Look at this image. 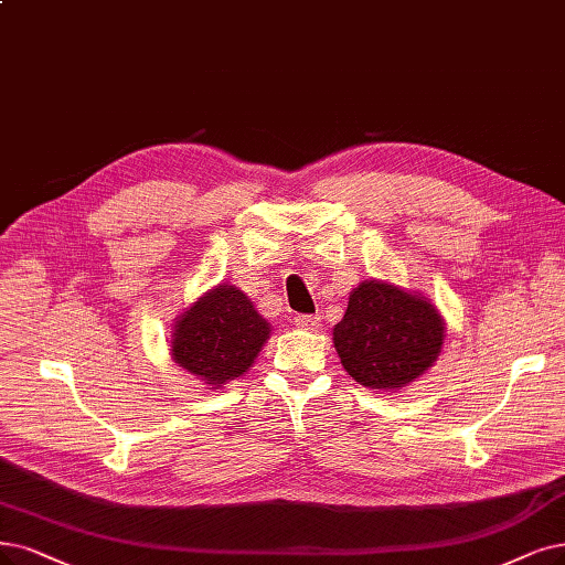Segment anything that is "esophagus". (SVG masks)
I'll use <instances>...</instances> for the list:
<instances>
[{
	"label": "esophagus",
	"mask_w": 565,
	"mask_h": 565,
	"mask_svg": "<svg viewBox=\"0 0 565 565\" xmlns=\"http://www.w3.org/2000/svg\"><path fill=\"white\" fill-rule=\"evenodd\" d=\"M294 323L300 328V330H319V326H321V317L319 315H298L296 319H294Z\"/></svg>",
	"instance_id": "1"
}]
</instances>
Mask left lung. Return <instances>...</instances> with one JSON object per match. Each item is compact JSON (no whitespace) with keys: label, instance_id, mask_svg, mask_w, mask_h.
Returning a JSON list of instances; mask_svg holds the SVG:
<instances>
[{"label":"left lung","instance_id":"1","mask_svg":"<svg viewBox=\"0 0 565 565\" xmlns=\"http://www.w3.org/2000/svg\"><path fill=\"white\" fill-rule=\"evenodd\" d=\"M447 323L416 290L365 279L349 294L332 344L344 370L361 386L398 393L426 374L443 353Z\"/></svg>","mask_w":565,"mask_h":565}]
</instances>
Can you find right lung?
Returning <instances> with one entry per match:
<instances>
[{
	"label": "right lung",
	"instance_id": "right-lung-1",
	"mask_svg": "<svg viewBox=\"0 0 565 565\" xmlns=\"http://www.w3.org/2000/svg\"><path fill=\"white\" fill-rule=\"evenodd\" d=\"M271 326L235 284L209 288L174 321L170 353L188 374L212 388L242 377L256 363Z\"/></svg>",
	"mask_w": 565,
	"mask_h": 565
}]
</instances>
